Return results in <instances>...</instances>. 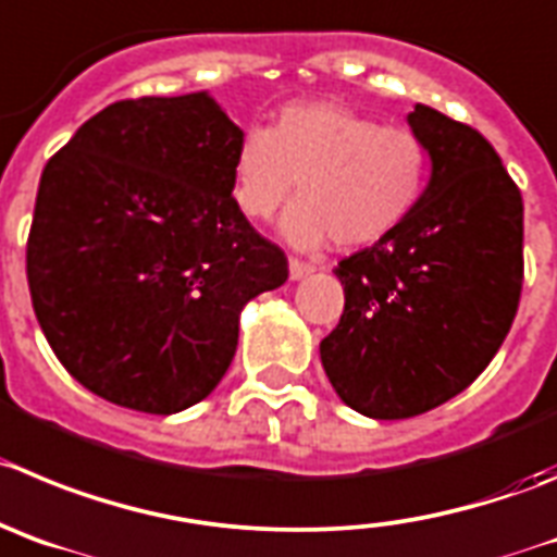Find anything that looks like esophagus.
<instances>
[{
    "instance_id": "1",
    "label": "esophagus",
    "mask_w": 557,
    "mask_h": 557,
    "mask_svg": "<svg viewBox=\"0 0 557 557\" xmlns=\"http://www.w3.org/2000/svg\"><path fill=\"white\" fill-rule=\"evenodd\" d=\"M288 272H290V280H305V277H308V274H313V267H308V263L290 258V261H288Z\"/></svg>"
}]
</instances>
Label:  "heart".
I'll use <instances>...</instances> for the list:
<instances>
[{
	"mask_svg": "<svg viewBox=\"0 0 557 557\" xmlns=\"http://www.w3.org/2000/svg\"><path fill=\"white\" fill-rule=\"evenodd\" d=\"M431 173V150L404 126H379L335 101L290 103L272 128H247L233 150V200L249 220L288 200L294 247H368L409 220Z\"/></svg>",
	"mask_w": 557,
	"mask_h": 557,
	"instance_id": "1",
	"label": "heart"
}]
</instances>
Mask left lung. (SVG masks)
Wrapping results in <instances>:
<instances>
[{
    "mask_svg": "<svg viewBox=\"0 0 557 557\" xmlns=\"http://www.w3.org/2000/svg\"><path fill=\"white\" fill-rule=\"evenodd\" d=\"M431 178L401 227L343 258V315L321 366L373 420L423 414L470 387L506 341L522 290V195L475 128L414 103Z\"/></svg>",
    "mask_w": 557,
    "mask_h": 557,
    "instance_id": "left-lung-1",
    "label": "left lung"
}]
</instances>
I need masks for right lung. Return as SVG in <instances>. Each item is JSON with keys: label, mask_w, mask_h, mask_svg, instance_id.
Masks as SVG:
<instances>
[{"label": "right lung", "mask_w": 557, "mask_h": 557, "mask_svg": "<svg viewBox=\"0 0 557 557\" xmlns=\"http://www.w3.org/2000/svg\"><path fill=\"white\" fill-rule=\"evenodd\" d=\"M242 128L202 92L109 103L44 168L27 280L46 341L90 393L150 414L222 382L238 315L288 261L233 200Z\"/></svg>", "instance_id": "obj_1"}]
</instances>
